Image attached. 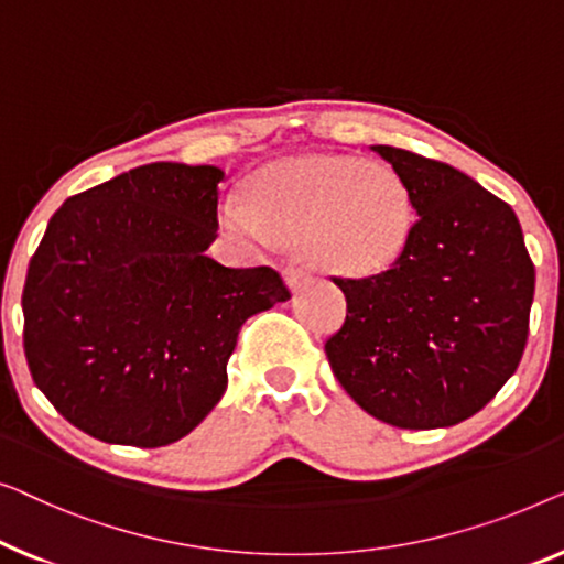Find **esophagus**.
I'll return each instance as SVG.
<instances>
[{
    "instance_id": "34e87169",
    "label": "esophagus",
    "mask_w": 564,
    "mask_h": 564,
    "mask_svg": "<svg viewBox=\"0 0 564 564\" xmlns=\"http://www.w3.org/2000/svg\"><path fill=\"white\" fill-rule=\"evenodd\" d=\"M285 283H289L291 291H301L304 285H308V281H312V273L306 271V268H299V265H291L285 268Z\"/></svg>"
}]
</instances>
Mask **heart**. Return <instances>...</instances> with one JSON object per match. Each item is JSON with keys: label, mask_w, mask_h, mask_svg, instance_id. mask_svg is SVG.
<instances>
[{"label": "heart", "mask_w": 564, "mask_h": 564, "mask_svg": "<svg viewBox=\"0 0 564 564\" xmlns=\"http://www.w3.org/2000/svg\"><path fill=\"white\" fill-rule=\"evenodd\" d=\"M411 196L399 173L352 155H306L265 165L248 196L221 204V225L245 242H299L308 263L343 275L383 271L411 232Z\"/></svg>", "instance_id": "1"}]
</instances>
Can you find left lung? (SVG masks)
I'll return each instance as SVG.
<instances>
[{
  "label": "left lung",
  "instance_id": "obj_1",
  "mask_svg": "<svg viewBox=\"0 0 564 564\" xmlns=\"http://www.w3.org/2000/svg\"><path fill=\"white\" fill-rule=\"evenodd\" d=\"M372 150L406 184L416 221L388 271L335 279L347 316L324 352L352 401L380 422L459 424L519 368L534 263L517 214L478 181L409 150Z\"/></svg>",
  "mask_w": 564,
  "mask_h": 564
}]
</instances>
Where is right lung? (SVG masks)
<instances>
[{
    "mask_svg": "<svg viewBox=\"0 0 564 564\" xmlns=\"http://www.w3.org/2000/svg\"><path fill=\"white\" fill-rule=\"evenodd\" d=\"M217 165L148 163L53 214L22 291L35 386L109 444L186 437L227 388L245 319L291 293L273 268H225Z\"/></svg>",
    "mask_w": 564,
    "mask_h": 564,
    "instance_id": "right-lung-1",
    "label": "right lung"
}]
</instances>
